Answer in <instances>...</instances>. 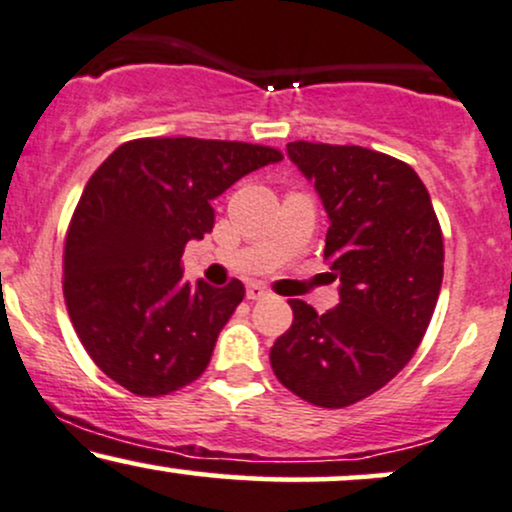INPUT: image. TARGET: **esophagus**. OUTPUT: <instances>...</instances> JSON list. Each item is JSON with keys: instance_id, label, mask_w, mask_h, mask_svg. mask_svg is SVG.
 Returning <instances> with one entry per match:
<instances>
[{"instance_id": "esophagus-1", "label": "esophagus", "mask_w": 512, "mask_h": 512, "mask_svg": "<svg viewBox=\"0 0 512 512\" xmlns=\"http://www.w3.org/2000/svg\"><path fill=\"white\" fill-rule=\"evenodd\" d=\"M268 290H266V287H263V285H258V282H254V285H249V287H246V297H249V299H254V302H256V299H266L268 297Z\"/></svg>"}]
</instances>
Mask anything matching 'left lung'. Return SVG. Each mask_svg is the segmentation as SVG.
Returning a JSON list of instances; mask_svg holds the SVG:
<instances>
[{
	"label": "left lung",
	"instance_id": "left-lung-1",
	"mask_svg": "<svg viewBox=\"0 0 512 512\" xmlns=\"http://www.w3.org/2000/svg\"><path fill=\"white\" fill-rule=\"evenodd\" d=\"M328 213L323 258L340 280V304L318 314L290 299L292 328L270 366L294 395L318 407L369 398L422 342L443 282V234L431 196L410 165L362 146L287 143Z\"/></svg>",
	"mask_w": 512,
	"mask_h": 512
}]
</instances>
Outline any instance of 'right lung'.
<instances>
[{
	"label": "right lung",
	"mask_w": 512,
	"mask_h": 512,
	"mask_svg": "<svg viewBox=\"0 0 512 512\" xmlns=\"http://www.w3.org/2000/svg\"><path fill=\"white\" fill-rule=\"evenodd\" d=\"M280 160L254 143L136 138L95 170L66 232L64 299L102 374L155 398L206 371L244 285H191L184 246L213 230V198Z\"/></svg>",
	"instance_id": "1"
}]
</instances>
